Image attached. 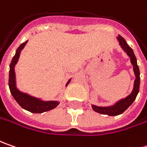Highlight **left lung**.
<instances>
[{
	"mask_svg": "<svg viewBox=\"0 0 147 147\" xmlns=\"http://www.w3.org/2000/svg\"><path fill=\"white\" fill-rule=\"evenodd\" d=\"M117 40L119 43V45L121 46V48L124 51V52L127 53V55L130 58V61L133 66V71H134V74H135L136 78L134 80V85H133V89L132 92L125 98L118 100L116 103H115L113 105H110V106H97L95 105H92V107L94 111L100 113L101 115H107L110 116L121 115L122 113H123L127 110L135 100V99L139 92V87H140V71H139L138 65L137 63V58L133 53V49L127 45L124 38L122 37L120 35H119L117 37Z\"/></svg>",
	"mask_w": 147,
	"mask_h": 147,
	"instance_id": "left-lung-1",
	"label": "left lung"
}]
</instances>
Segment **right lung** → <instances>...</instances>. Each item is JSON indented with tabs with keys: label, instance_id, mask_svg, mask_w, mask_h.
<instances>
[{
	"label": "right lung",
	"instance_id": "obj_1",
	"mask_svg": "<svg viewBox=\"0 0 147 147\" xmlns=\"http://www.w3.org/2000/svg\"><path fill=\"white\" fill-rule=\"evenodd\" d=\"M27 42L28 41L22 43L18 47L14 56L11 60V63L9 65V88L10 93L12 94L14 100L23 109L32 113L39 114V113H43L48 110H53L54 108H55L59 104V102L58 100H43L42 99L32 96L29 94L23 92L17 88L14 67L20 59L21 51L24 48ZM70 81L71 79H69L65 86H67L70 82Z\"/></svg>",
	"mask_w": 147,
	"mask_h": 147
}]
</instances>
